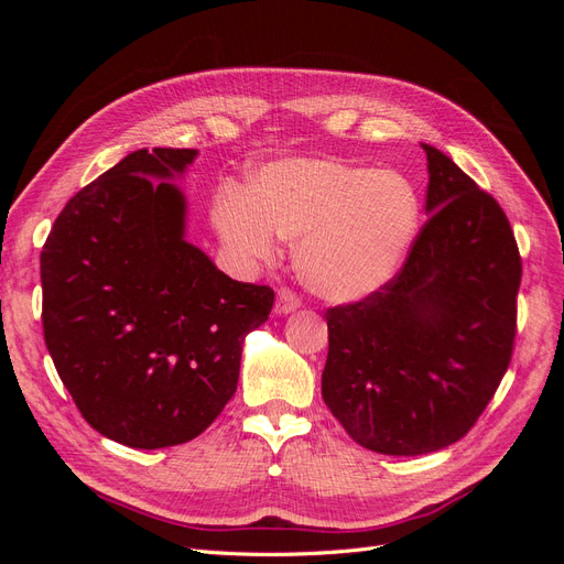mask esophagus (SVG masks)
I'll return each mask as SVG.
<instances>
[{"label": "esophagus", "instance_id": "esophagus-1", "mask_svg": "<svg viewBox=\"0 0 564 564\" xmlns=\"http://www.w3.org/2000/svg\"><path fill=\"white\" fill-rule=\"evenodd\" d=\"M301 305V299L292 292V289H286V286H282L280 292H278V301H275V313L278 315H289V313H294L296 308Z\"/></svg>", "mask_w": 564, "mask_h": 564}]
</instances>
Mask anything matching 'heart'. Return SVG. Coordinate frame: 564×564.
<instances>
[{
  "mask_svg": "<svg viewBox=\"0 0 564 564\" xmlns=\"http://www.w3.org/2000/svg\"><path fill=\"white\" fill-rule=\"evenodd\" d=\"M220 240L270 263L282 240L315 294L365 299L400 270L419 228V195L402 174L336 160L292 158L263 166L249 191H224L212 209Z\"/></svg>",
  "mask_w": 564,
  "mask_h": 564,
  "instance_id": "1",
  "label": "heart"
}]
</instances>
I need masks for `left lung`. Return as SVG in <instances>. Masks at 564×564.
Instances as JSON below:
<instances>
[{"label": "left lung", "instance_id": "1", "mask_svg": "<svg viewBox=\"0 0 564 564\" xmlns=\"http://www.w3.org/2000/svg\"><path fill=\"white\" fill-rule=\"evenodd\" d=\"M429 220L398 275L327 311L322 398L365 449L419 456L464 437L497 392L522 259L499 202L433 145Z\"/></svg>", "mask_w": 564, "mask_h": 564}]
</instances>
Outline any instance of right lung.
<instances>
[{
  "instance_id": "add662e5",
  "label": "right lung",
  "mask_w": 564,
  "mask_h": 564,
  "mask_svg": "<svg viewBox=\"0 0 564 564\" xmlns=\"http://www.w3.org/2000/svg\"><path fill=\"white\" fill-rule=\"evenodd\" d=\"M191 148L135 150L65 204L42 259L51 360L91 429L133 449L195 440L240 379L245 336L275 292L185 242L172 178Z\"/></svg>"
}]
</instances>
